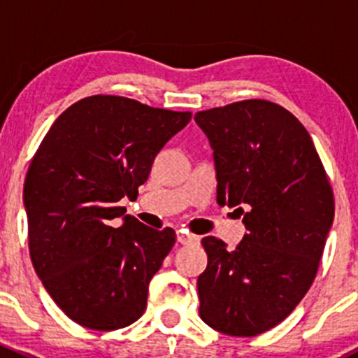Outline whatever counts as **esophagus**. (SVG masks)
I'll return each mask as SVG.
<instances>
[{
  "instance_id": "esophagus-1",
  "label": "esophagus",
  "mask_w": 358,
  "mask_h": 358,
  "mask_svg": "<svg viewBox=\"0 0 358 358\" xmlns=\"http://www.w3.org/2000/svg\"><path fill=\"white\" fill-rule=\"evenodd\" d=\"M176 241H178L180 244H183V246H189V244L196 243L197 239L192 236H187V234H178V236H176Z\"/></svg>"
}]
</instances>
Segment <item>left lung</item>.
Instances as JSON below:
<instances>
[{"label":"left lung","instance_id":"left-lung-1","mask_svg":"<svg viewBox=\"0 0 358 358\" xmlns=\"http://www.w3.org/2000/svg\"><path fill=\"white\" fill-rule=\"evenodd\" d=\"M196 122L215 150L216 201L237 208L248 230L234 251L202 239L201 319L251 338L282 322L315 280L334 218L333 187L312 136L279 103L241 100L197 112Z\"/></svg>","mask_w":358,"mask_h":358}]
</instances>
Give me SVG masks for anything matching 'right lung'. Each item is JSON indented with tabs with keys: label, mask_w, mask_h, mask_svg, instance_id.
Wrapping results in <instances>:
<instances>
[{
	"label": "right lung",
	"mask_w": 358,
	"mask_h": 358,
	"mask_svg": "<svg viewBox=\"0 0 358 358\" xmlns=\"http://www.w3.org/2000/svg\"><path fill=\"white\" fill-rule=\"evenodd\" d=\"M192 112L93 95L64 110L39 143L24 183L29 255L43 286L76 324L114 331L138 320L154 273L175 246V230L133 216L162 147Z\"/></svg>",
	"instance_id": "1"
}]
</instances>
